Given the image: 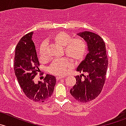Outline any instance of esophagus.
Masks as SVG:
<instances>
[{"mask_svg":"<svg viewBox=\"0 0 126 126\" xmlns=\"http://www.w3.org/2000/svg\"><path fill=\"white\" fill-rule=\"evenodd\" d=\"M63 78H64V77H63V76H57V77H56V80H60V79H63Z\"/></svg>","mask_w":126,"mask_h":126,"instance_id":"1","label":"esophagus"}]
</instances>
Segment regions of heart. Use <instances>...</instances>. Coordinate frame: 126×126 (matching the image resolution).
<instances>
[{"label":"heart","mask_w":126,"mask_h":126,"mask_svg":"<svg viewBox=\"0 0 126 126\" xmlns=\"http://www.w3.org/2000/svg\"><path fill=\"white\" fill-rule=\"evenodd\" d=\"M72 37L65 32H59L52 37V41L59 46L63 47L64 53L74 62L82 61L87 51V43L81 38ZM39 56L41 59L47 57V44L43 42L39 47ZM72 65V62L68 58L55 60L49 68L50 72L54 75H64Z\"/></svg>","instance_id":"1"}]
</instances>
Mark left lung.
Listing matches in <instances>:
<instances>
[{"mask_svg": "<svg viewBox=\"0 0 126 126\" xmlns=\"http://www.w3.org/2000/svg\"><path fill=\"white\" fill-rule=\"evenodd\" d=\"M77 34L87 43L88 53L76 70L87 75L82 74L75 77L76 84L70 93L78 101L86 103L95 99L101 93L106 80L108 61L105 43L100 36L86 31Z\"/></svg>", "mask_w": 126, "mask_h": 126, "instance_id": "8db88e82", "label": "left lung"}]
</instances>
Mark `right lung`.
<instances>
[{
  "label": "right lung",
  "mask_w": 126,
  "mask_h": 126,
  "mask_svg": "<svg viewBox=\"0 0 126 126\" xmlns=\"http://www.w3.org/2000/svg\"><path fill=\"white\" fill-rule=\"evenodd\" d=\"M33 32L25 34L20 39L15 48L14 71L23 93L35 102H44L49 99L56 83L54 76L47 74L44 82H34L33 79L39 71V62L34 43Z\"/></svg>",
  "instance_id": "1"
}]
</instances>
